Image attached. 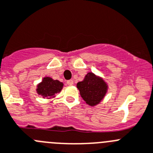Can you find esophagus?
<instances>
[{"mask_svg": "<svg viewBox=\"0 0 153 153\" xmlns=\"http://www.w3.org/2000/svg\"><path fill=\"white\" fill-rule=\"evenodd\" d=\"M66 83H67V85H70V86H71V85H73L74 82H73V81H72V80H68V81H67Z\"/></svg>", "mask_w": 153, "mask_h": 153, "instance_id": "obj_1", "label": "esophagus"}]
</instances>
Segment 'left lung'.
I'll return each instance as SVG.
<instances>
[{
	"mask_svg": "<svg viewBox=\"0 0 153 153\" xmlns=\"http://www.w3.org/2000/svg\"><path fill=\"white\" fill-rule=\"evenodd\" d=\"M77 88L80 91V95L86 104L91 107H94L100 104L105 97L108 85L102 78L93 72H88L83 81L77 83Z\"/></svg>",
	"mask_w": 153,
	"mask_h": 153,
	"instance_id": "1",
	"label": "left lung"
}]
</instances>
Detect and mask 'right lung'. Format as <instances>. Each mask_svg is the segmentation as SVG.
Segmentation results:
<instances>
[{
	"instance_id": "1",
	"label": "right lung",
	"mask_w": 153,
	"mask_h": 153,
	"mask_svg": "<svg viewBox=\"0 0 153 153\" xmlns=\"http://www.w3.org/2000/svg\"><path fill=\"white\" fill-rule=\"evenodd\" d=\"M62 82L58 80L53 79L50 77H44L42 82L36 86V92L43 98L52 99L56 97L57 93H59L63 88Z\"/></svg>"
}]
</instances>
